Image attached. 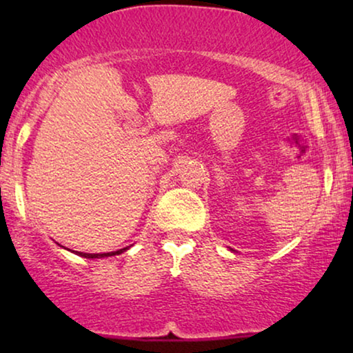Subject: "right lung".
Segmentation results:
<instances>
[{"mask_svg":"<svg viewBox=\"0 0 353 353\" xmlns=\"http://www.w3.org/2000/svg\"><path fill=\"white\" fill-rule=\"evenodd\" d=\"M65 249V248H64ZM128 248H123V249H119L115 250V252H104V254H86V252H75L77 255H80V257H85V259H104V257H112V255H119L127 250Z\"/></svg>","mask_w":353,"mask_h":353,"instance_id":"obj_1","label":"right lung"}]
</instances>
